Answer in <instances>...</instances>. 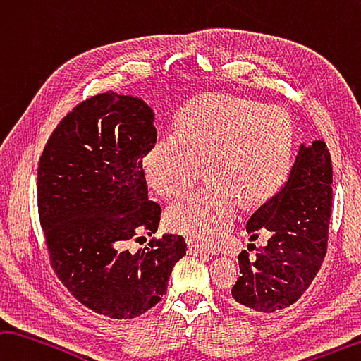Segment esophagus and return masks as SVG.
I'll return each instance as SVG.
<instances>
[{
  "mask_svg": "<svg viewBox=\"0 0 361 361\" xmlns=\"http://www.w3.org/2000/svg\"><path fill=\"white\" fill-rule=\"evenodd\" d=\"M188 250H190V254L193 255H212L214 252L206 249L204 245H200V244H195V243H188Z\"/></svg>",
  "mask_w": 361,
  "mask_h": 361,
  "instance_id": "obj_1",
  "label": "esophagus"
}]
</instances>
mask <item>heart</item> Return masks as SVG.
<instances>
[{
  "instance_id": "b5f03b06",
  "label": "heart",
  "mask_w": 361,
  "mask_h": 361,
  "mask_svg": "<svg viewBox=\"0 0 361 361\" xmlns=\"http://www.w3.org/2000/svg\"><path fill=\"white\" fill-rule=\"evenodd\" d=\"M293 150V126L277 106L231 94H201L176 120V133L158 136L142 158L145 180L155 193L184 197L204 171L200 190L166 211L179 235L214 244L236 219L241 201H268L286 182Z\"/></svg>"
}]
</instances>
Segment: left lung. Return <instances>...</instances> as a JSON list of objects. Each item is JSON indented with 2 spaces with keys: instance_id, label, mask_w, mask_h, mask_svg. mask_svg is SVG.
<instances>
[{
  "instance_id": "1",
  "label": "left lung",
  "mask_w": 361,
  "mask_h": 361,
  "mask_svg": "<svg viewBox=\"0 0 361 361\" xmlns=\"http://www.w3.org/2000/svg\"><path fill=\"white\" fill-rule=\"evenodd\" d=\"M333 169L324 141L301 144L288 180L249 219L250 241L269 236L255 255L238 257L241 276L231 288L235 305L269 314L300 300L319 273L326 254L331 216Z\"/></svg>"
}]
</instances>
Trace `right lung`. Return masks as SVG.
<instances>
[{
    "label": "right lung",
    "mask_w": 361,
    "mask_h": 361,
    "mask_svg": "<svg viewBox=\"0 0 361 361\" xmlns=\"http://www.w3.org/2000/svg\"><path fill=\"white\" fill-rule=\"evenodd\" d=\"M154 109L114 92L88 98L61 120L37 166V207L50 263L82 305L133 319L166 293L182 236L163 235L130 252V239L160 224L142 158L157 139Z\"/></svg>",
    "instance_id": "1"
}]
</instances>
